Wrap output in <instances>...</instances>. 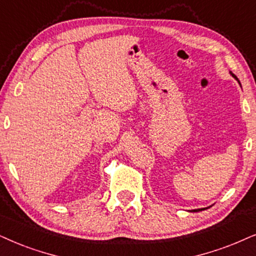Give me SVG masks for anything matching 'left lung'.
I'll use <instances>...</instances> for the list:
<instances>
[{"instance_id":"1","label":"left lung","mask_w":256,"mask_h":256,"mask_svg":"<svg viewBox=\"0 0 256 256\" xmlns=\"http://www.w3.org/2000/svg\"><path fill=\"white\" fill-rule=\"evenodd\" d=\"M230 74H232V76H234V78H235V79H236V80H238V84H240V82H238V78H236V76H235V74H232V72H230ZM240 85H241V84H240ZM208 208H209V206H208ZM202 210H206V208H200V209H194V210H192V212H202Z\"/></svg>"}]
</instances>
